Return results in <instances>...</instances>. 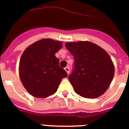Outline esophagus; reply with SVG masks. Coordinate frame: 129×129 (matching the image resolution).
I'll use <instances>...</instances> for the list:
<instances>
[{
	"mask_svg": "<svg viewBox=\"0 0 129 129\" xmlns=\"http://www.w3.org/2000/svg\"><path fill=\"white\" fill-rule=\"evenodd\" d=\"M64 70H65L66 72H67V74H69V72H70V69H69V68H68V67H66L65 68H64Z\"/></svg>",
	"mask_w": 129,
	"mask_h": 129,
	"instance_id": "obj_1",
	"label": "esophagus"
}]
</instances>
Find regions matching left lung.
<instances>
[{
  "instance_id": "8db88e82",
  "label": "left lung",
  "mask_w": 129,
  "mask_h": 129,
  "mask_svg": "<svg viewBox=\"0 0 129 129\" xmlns=\"http://www.w3.org/2000/svg\"><path fill=\"white\" fill-rule=\"evenodd\" d=\"M65 46L74 57L75 69L68 79L75 92L85 98L103 95L114 76V65L110 55L90 41L68 42Z\"/></svg>"
}]
</instances>
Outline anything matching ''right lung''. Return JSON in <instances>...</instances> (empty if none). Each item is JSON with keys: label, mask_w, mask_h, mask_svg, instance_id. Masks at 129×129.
<instances>
[{"label": "right lung", "mask_w": 129, "mask_h": 129, "mask_svg": "<svg viewBox=\"0 0 129 129\" xmlns=\"http://www.w3.org/2000/svg\"><path fill=\"white\" fill-rule=\"evenodd\" d=\"M62 46L61 41L43 39L24 51L19 61V77L29 94L39 98L53 95L62 79L67 77L55 55Z\"/></svg>", "instance_id": "right-lung-1"}]
</instances>
